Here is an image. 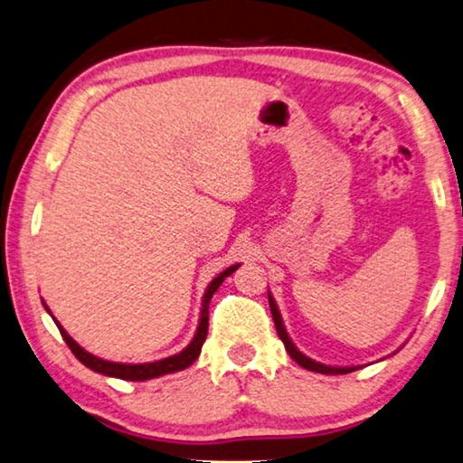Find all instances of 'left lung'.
Masks as SVG:
<instances>
[{
  "mask_svg": "<svg viewBox=\"0 0 463 463\" xmlns=\"http://www.w3.org/2000/svg\"><path fill=\"white\" fill-rule=\"evenodd\" d=\"M269 298V309H271V317H274V324H276V332L278 335H280V340L284 342L286 350H288L290 358L295 363H298L303 369L307 371H315V373H324V375H346V373H352L356 371V366H327V364H321V363H315L311 361L309 356H305L303 352H298V348L295 346V344L290 342L288 334H286L284 329V324H282V317H280V311H278V307L274 303V298H271V295H268Z\"/></svg>",
  "mask_w": 463,
  "mask_h": 463,
  "instance_id": "left-lung-1",
  "label": "left lung"
}]
</instances>
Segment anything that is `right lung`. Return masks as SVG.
<instances>
[{
  "mask_svg": "<svg viewBox=\"0 0 463 463\" xmlns=\"http://www.w3.org/2000/svg\"><path fill=\"white\" fill-rule=\"evenodd\" d=\"M239 266H231L226 268L222 274H218L214 280L210 282L208 290H205L203 295V305H202V317H200V326H197V332L194 335L192 344L185 350H181L179 354L175 356H168L163 358V361H156V363H144V364H123V363H111V361H102V358L92 356L90 352H86L82 346H78L76 342L71 340L70 334L65 332V329L60 326V321H55L57 327H60V332L63 335L65 344H68L70 350L76 354V358L82 364H86L88 369L100 373V375H107V377H117V379H126V381H146V379H154V377H160V375H168V373H177L187 369L189 364L195 363V358L200 356L202 346L205 342V335H208V307H210V298L214 297V292L218 290V286L224 282L226 276H231L234 269ZM47 309V307H45ZM49 311V309H47Z\"/></svg>",
  "mask_w": 463,
  "mask_h": 463,
  "instance_id": "1",
  "label": "right lung"
}]
</instances>
